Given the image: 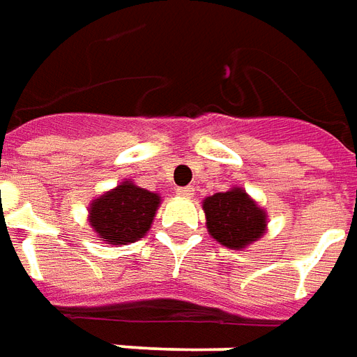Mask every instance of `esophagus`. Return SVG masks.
I'll return each mask as SVG.
<instances>
[{"label":"esophagus","instance_id":"34e87169","mask_svg":"<svg viewBox=\"0 0 357 357\" xmlns=\"http://www.w3.org/2000/svg\"><path fill=\"white\" fill-rule=\"evenodd\" d=\"M176 194L183 196V198H192V196H194V188H192V186H184V188H178Z\"/></svg>","mask_w":357,"mask_h":357}]
</instances>
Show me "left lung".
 <instances>
[{"label": "left lung", "instance_id": "left-lung-1", "mask_svg": "<svg viewBox=\"0 0 357 357\" xmlns=\"http://www.w3.org/2000/svg\"><path fill=\"white\" fill-rule=\"evenodd\" d=\"M202 207L207 232L229 250H244L267 231V211L240 186L207 196Z\"/></svg>", "mask_w": 357, "mask_h": 357}]
</instances>
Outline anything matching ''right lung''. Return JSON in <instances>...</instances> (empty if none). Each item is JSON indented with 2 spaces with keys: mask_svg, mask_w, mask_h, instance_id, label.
Returning <instances> with one entry per match:
<instances>
[{
  "mask_svg": "<svg viewBox=\"0 0 357 357\" xmlns=\"http://www.w3.org/2000/svg\"><path fill=\"white\" fill-rule=\"evenodd\" d=\"M159 204V194L140 188L130 178H125L115 188L90 202L88 223L103 244L126 246L148 234Z\"/></svg>",
  "mask_w": 357,
  "mask_h": 357,
  "instance_id": "add662e5",
  "label": "right lung"
}]
</instances>
